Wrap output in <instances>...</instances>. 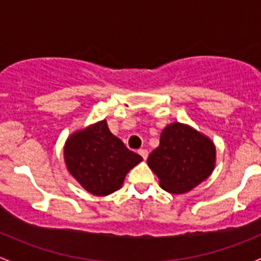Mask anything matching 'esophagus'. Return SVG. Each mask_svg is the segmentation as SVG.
Masks as SVG:
<instances>
[{
  "label": "esophagus",
  "mask_w": 261,
  "mask_h": 261,
  "mask_svg": "<svg viewBox=\"0 0 261 261\" xmlns=\"http://www.w3.org/2000/svg\"><path fill=\"white\" fill-rule=\"evenodd\" d=\"M138 153L142 155V158H143V160H147V157H148V150L147 149H139Z\"/></svg>",
  "instance_id": "obj_1"
}]
</instances>
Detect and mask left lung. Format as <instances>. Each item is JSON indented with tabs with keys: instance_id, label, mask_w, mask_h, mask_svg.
I'll return each mask as SVG.
<instances>
[{
	"instance_id": "obj_1",
	"label": "left lung",
	"mask_w": 261,
	"mask_h": 261,
	"mask_svg": "<svg viewBox=\"0 0 261 261\" xmlns=\"http://www.w3.org/2000/svg\"><path fill=\"white\" fill-rule=\"evenodd\" d=\"M216 149L207 138L189 125L173 123L161 134L160 146L147 163L160 178L163 190L185 193L210 176L215 167Z\"/></svg>"
}]
</instances>
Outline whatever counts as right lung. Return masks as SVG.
Returning <instances> with one entry per match:
<instances>
[{"label":"right lung","instance_id":"obj_1","mask_svg":"<svg viewBox=\"0 0 261 261\" xmlns=\"http://www.w3.org/2000/svg\"><path fill=\"white\" fill-rule=\"evenodd\" d=\"M64 155L72 177L95 196L119 190L125 174L143 160L113 136L107 120L72 134L66 141Z\"/></svg>","mask_w":261,"mask_h":261}]
</instances>
